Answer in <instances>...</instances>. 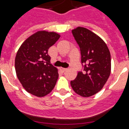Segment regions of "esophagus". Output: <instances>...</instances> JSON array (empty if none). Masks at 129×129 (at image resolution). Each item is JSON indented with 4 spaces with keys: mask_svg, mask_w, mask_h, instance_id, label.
<instances>
[{
    "mask_svg": "<svg viewBox=\"0 0 129 129\" xmlns=\"http://www.w3.org/2000/svg\"><path fill=\"white\" fill-rule=\"evenodd\" d=\"M60 70L62 72H64L65 71H67V68H60Z\"/></svg>",
    "mask_w": 129,
    "mask_h": 129,
    "instance_id": "1",
    "label": "esophagus"
}]
</instances>
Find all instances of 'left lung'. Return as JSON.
I'll use <instances>...</instances> for the list:
<instances>
[{
	"mask_svg": "<svg viewBox=\"0 0 129 129\" xmlns=\"http://www.w3.org/2000/svg\"><path fill=\"white\" fill-rule=\"evenodd\" d=\"M72 32L80 48L84 72H79L70 85L76 94L87 98L101 90L110 76V51L103 40L89 29L77 27Z\"/></svg>",
	"mask_w": 129,
	"mask_h": 129,
	"instance_id": "obj_1",
	"label": "left lung"
}]
</instances>
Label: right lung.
Segmentation results:
<instances>
[{
    "mask_svg": "<svg viewBox=\"0 0 129 129\" xmlns=\"http://www.w3.org/2000/svg\"><path fill=\"white\" fill-rule=\"evenodd\" d=\"M60 37L55 32L39 31L26 39L15 60L19 81L29 94L44 97L52 92L59 77L57 69L50 64L48 49Z\"/></svg>",
    "mask_w": 129,
    "mask_h": 129,
    "instance_id": "1",
    "label": "right lung"
}]
</instances>
